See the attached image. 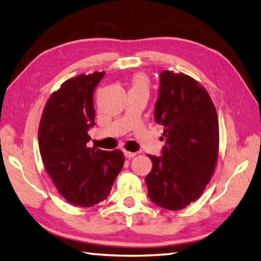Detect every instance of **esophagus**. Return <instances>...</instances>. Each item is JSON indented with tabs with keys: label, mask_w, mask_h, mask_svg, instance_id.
<instances>
[{
	"label": "esophagus",
	"mask_w": 261,
	"mask_h": 261,
	"mask_svg": "<svg viewBox=\"0 0 261 261\" xmlns=\"http://www.w3.org/2000/svg\"><path fill=\"white\" fill-rule=\"evenodd\" d=\"M124 154H125V156L128 158V159H132V158H134L136 155L135 152H129V151H124Z\"/></svg>",
	"instance_id": "esophagus-1"
}]
</instances>
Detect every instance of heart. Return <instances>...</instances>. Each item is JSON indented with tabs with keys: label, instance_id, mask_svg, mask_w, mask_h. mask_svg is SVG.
<instances>
[{
	"label": "heart",
	"instance_id": "obj_1",
	"mask_svg": "<svg viewBox=\"0 0 261 261\" xmlns=\"http://www.w3.org/2000/svg\"><path fill=\"white\" fill-rule=\"evenodd\" d=\"M148 80L142 73H137L130 79V91L132 90H147Z\"/></svg>",
	"mask_w": 261,
	"mask_h": 261
}]
</instances>
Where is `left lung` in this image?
Here are the masks:
<instances>
[{
  "label": "left lung",
  "instance_id": "8db88e82",
  "mask_svg": "<svg viewBox=\"0 0 261 261\" xmlns=\"http://www.w3.org/2000/svg\"><path fill=\"white\" fill-rule=\"evenodd\" d=\"M154 117L163 126L166 145L162 156L148 155V197L166 210H182L200 197L215 171L220 144L215 106L195 79L163 71Z\"/></svg>",
  "mask_w": 261,
  "mask_h": 261
}]
</instances>
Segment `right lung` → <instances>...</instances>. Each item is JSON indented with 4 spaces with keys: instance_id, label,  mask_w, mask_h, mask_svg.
I'll list each match as a JSON object with an SVG mask.
<instances>
[{
    "instance_id": "1",
    "label": "right lung",
    "mask_w": 261,
    "mask_h": 261,
    "mask_svg": "<svg viewBox=\"0 0 261 261\" xmlns=\"http://www.w3.org/2000/svg\"><path fill=\"white\" fill-rule=\"evenodd\" d=\"M105 72L80 74L50 94L42 111L38 143L42 163L68 203L90 207L107 199L124 166L120 150L89 147L94 125L93 91Z\"/></svg>"
}]
</instances>
